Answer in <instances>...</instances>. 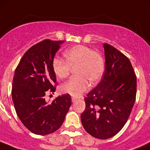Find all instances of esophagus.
<instances>
[{"instance_id":"obj_1","label":"esophagus","mask_w":150,"mask_h":150,"mask_svg":"<svg viewBox=\"0 0 150 150\" xmlns=\"http://www.w3.org/2000/svg\"><path fill=\"white\" fill-rule=\"evenodd\" d=\"M77 100V99L76 98H75V97H72V102H75V101Z\"/></svg>"}]
</instances>
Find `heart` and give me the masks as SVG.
I'll return each instance as SVG.
<instances>
[{
  "mask_svg": "<svg viewBox=\"0 0 150 150\" xmlns=\"http://www.w3.org/2000/svg\"><path fill=\"white\" fill-rule=\"evenodd\" d=\"M65 59L55 57L52 60V68L61 79L69 76L72 68L75 69L76 76L64 83L62 86L64 93L79 96L90 86L102 78L104 71V62L102 55L89 47L78 45L66 50Z\"/></svg>",
  "mask_w": 150,
  "mask_h": 150,
  "instance_id": "1",
  "label": "heart"
}]
</instances>
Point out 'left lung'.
<instances>
[{
  "instance_id": "obj_1",
  "label": "left lung",
  "mask_w": 150,
  "mask_h": 150,
  "mask_svg": "<svg viewBox=\"0 0 150 150\" xmlns=\"http://www.w3.org/2000/svg\"><path fill=\"white\" fill-rule=\"evenodd\" d=\"M105 70L101 82L85 97L81 122L90 135L99 139L115 136L129 117L137 95V76L130 60L104 43Z\"/></svg>"
}]
</instances>
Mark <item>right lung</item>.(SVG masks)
I'll use <instances>...</instances> for the list:
<instances>
[{
    "label": "right lung",
    "instance_id": "add662e5",
    "mask_svg": "<svg viewBox=\"0 0 150 150\" xmlns=\"http://www.w3.org/2000/svg\"><path fill=\"white\" fill-rule=\"evenodd\" d=\"M63 40L46 39L30 48L15 69L11 96L18 117L25 127L38 135H47L62 125L71 106V96H59L51 103L48 91L57 86L52 60Z\"/></svg>",
    "mask_w": 150,
    "mask_h": 150
}]
</instances>
